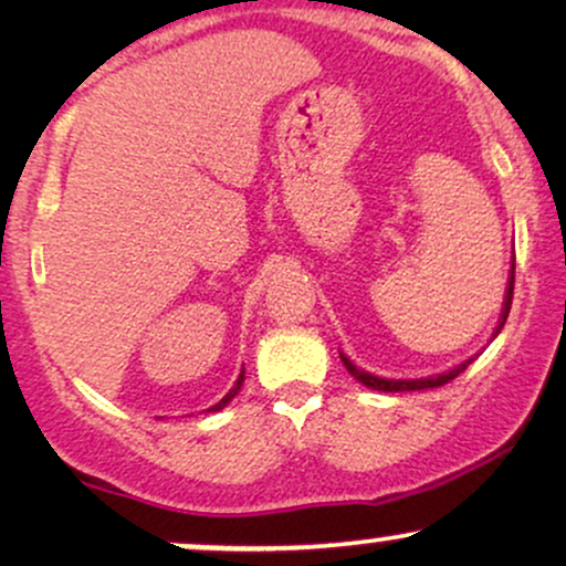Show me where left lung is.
Returning <instances> with one entry per match:
<instances>
[{
	"label": "left lung",
	"instance_id": "1",
	"mask_svg": "<svg viewBox=\"0 0 566 566\" xmlns=\"http://www.w3.org/2000/svg\"><path fill=\"white\" fill-rule=\"evenodd\" d=\"M513 274H516V265H511L509 290H505L503 314H500V322H497V329H495V335L500 333V329H503L505 319H509L511 301H513ZM340 359H343V365H346V369H348L350 375H354L356 380H359V382H365L367 388H375V391H423V388H439V386H444V382H450V380L458 378V375L463 373V369L471 365V361H473V356H471V359H465L463 365L452 367L450 373H441V375H433V378H420V380H386V378H378V375H369V373H365V369H359V367L354 365V361L348 359V356H343V354H340Z\"/></svg>",
	"mask_w": 566,
	"mask_h": 566
}]
</instances>
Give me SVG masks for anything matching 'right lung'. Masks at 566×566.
I'll list each match as a JSON object with an SVG mask.
<instances>
[{
    "label": "right lung",
    "mask_w": 566,
    "mask_h": 566,
    "mask_svg": "<svg viewBox=\"0 0 566 566\" xmlns=\"http://www.w3.org/2000/svg\"><path fill=\"white\" fill-rule=\"evenodd\" d=\"M242 382H244V369H242V375H239L237 386H233V388H231V391H229V394H226V396H223V399H220L216 407H210V409H207V412H218V409H223L226 405H229V401L233 399V396H237V394H239V388H242Z\"/></svg>",
    "instance_id": "add662e5"
}]
</instances>
